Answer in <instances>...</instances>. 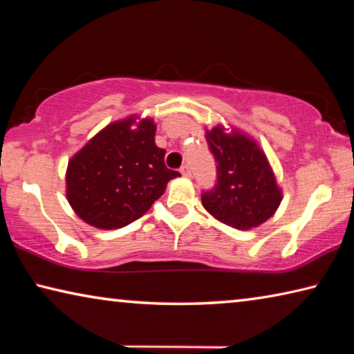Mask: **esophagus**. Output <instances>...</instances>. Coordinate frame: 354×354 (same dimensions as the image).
<instances>
[{"instance_id":"34e87169","label":"esophagus","mask_w":354,"mask_h":354,"mask_svg":"<svg viewBox=\"0 0 354 354\" xmlns=\"http://www.w3.org/2000/svg\"><path fill=\"white\" fill-rule=\"evenodd\" d=\"M179 171H181V175L185 176V178H190L192 176V171L189 169V165H183L181 169H179Z\"/></svg>"}]
</instances>
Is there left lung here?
Masks as SVG:
<instances>
[{
	"label": "left lung",
	"instance_id": "8db88e82",
	"mask_svg": "<svg viewBox=\"0 0 354 354\" xmlns=\"http://www.w3.org/2000/svg\"><path fill=\"white\" fill-rule=\"evenodd\" d=\"M209 149L217 162V183L203 192L206 211L236 230H251L277 212L283 192L257 143L239 131L223 127L206 131Z\"/></svg>",
	"mask_w": 354,
	"mask_h": 354
}]
</instances>
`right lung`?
Masks as SVG:
<instances>
[{"mask_svg":"<svg viewBox=\"0 0 354 354\" xmlns=\"http://www.w3.org/2000/svg\"><path fill=\"white\" fill-rule=\"evenodd\" d=\"M151 118L129 117L107 124L67 169V198L77 217L100 230H117L140 218L179 173L165 167V149L154 143Z\"/></svg>","mask_w":354,"mask_h":354,"instance_id":"add662e5","label":"right lung"}]
</instances>
